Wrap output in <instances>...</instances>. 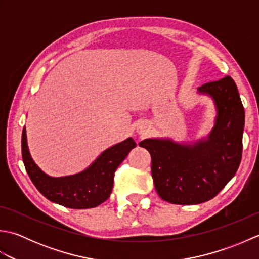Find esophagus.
I'll list each match as a JSON object with an SVG mask.
<instances>
[{
  "instance_id": "obj_1",
  "label": "esophagus",
  "mask_w": 259,
  "mask_h": 259,
  "mask_svg": "<svg viewBox=\"0 0 259 259\" xmlns=\"http://www.w3.org/2000/svg\"><path fill=\"white\" fill-rule=\"evenodd\" d=\"M140 134H141V133H140Z\"/></svg>"
}]
</instances>
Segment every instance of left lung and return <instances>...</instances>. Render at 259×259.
<instances>
[{
  "label": "left lung",
  "instance_id": "obj_1",
  "mask_svg": "<svg viewBox=\"0 0 259 259\" xmlns=\"http://www.w3.org/2000/svg\"><path fill=\"white\" fill-rule=\"evenodd\" d=\"M198 92L212 98L214 125L206 139L192 145L170 139H146L139 146L151 156V175L161 199L197 205L212 199L232 179L241 160L245 110L229 75L208 82Z\"/></svg>",
  "mask_w": 259,
  "mask_h": 259
}]
</instances>
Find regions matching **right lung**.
I'll list each match as a JSON object with an SVG mask.
<instances>
[{"label": "right lung", "instance_id": "add662e5", "mask_svg": "<svg viewBox=\"0 0 259 259\" xmlns=\"http://www.w3.org/2000/svg\"><path fill=\"white\" fill-rule=\"evenodd\" d=\"M136 146L134 139L128 138L104 150L83 171L54 178L33 161L25 128L22 131V158L33 185L47 199L72 209L93 208L106 201L113 188L115 170Z\"/></svg>", "mask_w": 259, "mask_h": 259}]
</instances>
